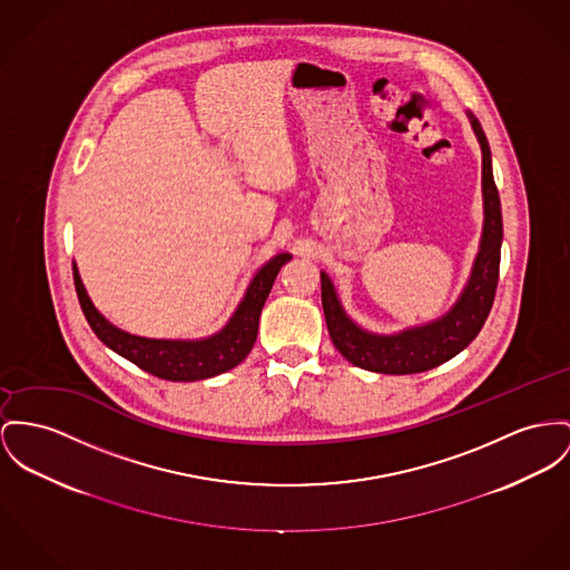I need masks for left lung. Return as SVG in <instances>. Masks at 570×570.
Returning <instances> with one entry per match:
<instances>
[{
  "mask_svg": "<svg viewBox=\"0 0 570 570\" xmlns=\"http://www.w3.org/2000/svg\"><path fill=\"white\" fill-rule=\"evenodd\" d=\"M473 131L482 147V191H484V230L478 259L473 264L471 278L454 304V308L425 326L404 331L400 335L382 337L358 328L337 301L331 278L322 272V306L326 315V326L331 340L343 356L370 372L379 374H419L428 372L462 352L482 331L491 306L494 303L497 281H499V259H501V203L494 186L491 149L482 131L480 120L469 115Z\"/></svg>",
  "mask_w": 570,
  "mask_h": 570,
  "instance_id": "left-lung-1",
  "label": "left lung"
}]
</instances>
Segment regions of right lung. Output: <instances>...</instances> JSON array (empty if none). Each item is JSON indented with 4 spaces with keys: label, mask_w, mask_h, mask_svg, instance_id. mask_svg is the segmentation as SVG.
Here are the masks:
<instances>
[{
    "label": "right lung",
    "mask_w": 570,
    "mask_h": 570,
    "mask_svg": "<svg viewBox=\"0 0 570 570\" xmlns=\"http://www.w3.org/2000/svg\"><path fill=\"white\" fill-rule=\"evenodd\" d=\"M289 259L292 255L287 253L269 259L253 278L244 301L228 320L227 326L218 335H212L209 340H200V342H170V340H147V337L129 335L112 326L92 306L81 285L76 266H73V281H76L77 298L90 328L110 350H115L116 354H120L122 358L131 361L134 365H138L140 370L149 372L157 379L191 382V380H205L225 374L248 356V352L253 350L257 340L259 315L266 304L267 294L274 285L278 269Z\"/></svg>",
    "instance_id": "right-lung-1"
}]
</instances>
